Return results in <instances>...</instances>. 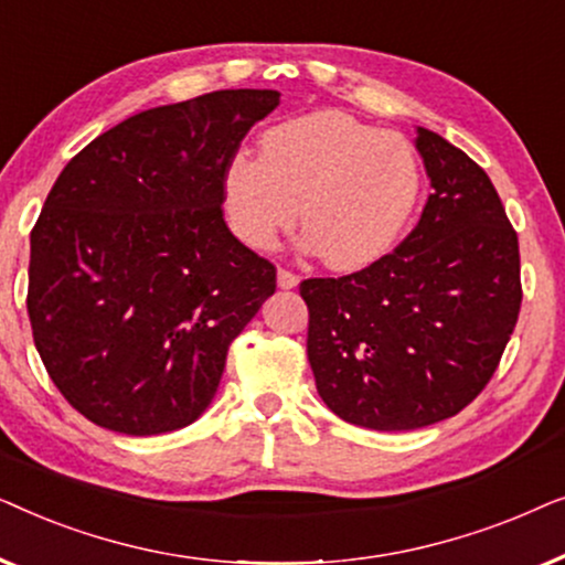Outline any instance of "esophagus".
Here are the masks:
<instances>
[{
	"instance_id": "34e87169",
	"label": "esophagus",
	"mask_w": 565,
	"mask_h": 565,
	"mask_svg": "<svg viewBox=\"0 0 565 565\" xmlns=\"http://www.w3.org/2000/svg\"><path fill=\"white\" fill-rule=\"evenodd\" d=\"M298 275H292L290 269H277V288H282V290H292V288H298Z\"/></svg>"
}]
</instances>
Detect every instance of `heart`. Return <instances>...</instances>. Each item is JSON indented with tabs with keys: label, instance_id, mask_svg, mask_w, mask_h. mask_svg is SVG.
<instances>
[{
	"label": "heart",
	"instance_id": "heart-1",
	"mask_svg": "<svg viewBox=\"0 0 565 565\" xmlns=\"http://www.w3.org/2000/svg\"><path fill=\"white\" fill-rule=\"evenodd\" d=\"M422 192V169L404 136L339 110L267 128L259 161L236 157L223 172V211L234 234L269 252L303 223V249L337 269L373 265L393 249Z\"/></svg>",
	"mask_w": 565,
	"mask_h": 565
}]
</instances>
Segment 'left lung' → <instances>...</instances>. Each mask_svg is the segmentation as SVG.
Masks as SVG:
<instances>
[{
  "label": "left lung",
  "instance_id": "left-lung-1",
  "mask_svg": "<svg viewBox=\"0 0 565 565\" xmlns=\"http://www.w3.org/2000/svg\"><path fill=\"white\" fill-rule=\"evenodd\" d=\"M431 195L393 254L300 282L316 391L339 419L406 431L450 419L491 381L522 303L520 244L489 174L416 128Z\"/></svg>",
  "mask_w": 565,
  "mask_h": 565
}]
</instances>
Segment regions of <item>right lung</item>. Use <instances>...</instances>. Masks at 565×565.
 <instances>
[{
    "instance_id": "add662e5",
    "label": "right lung",
    "mask_w": 565,
    "mask_h": 565,
    "mask_svg": "<svg viewBox=\"0 0 565 565\" xmlns=\"http://www.w3.org/2000/svg\"><path fill=\"white\" fill-rule=\"evenodd\" d=\"M275 89L130 115L64 167L30 234L28 313L51 381L97 427H188L275 267L223 221V172Z\"/></svg>"
}]
</instances>
